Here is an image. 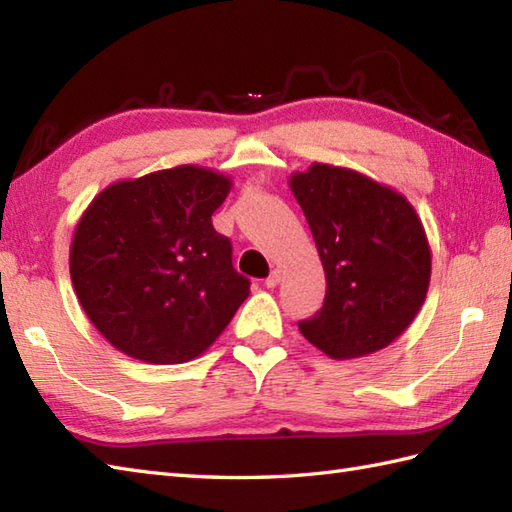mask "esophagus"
Segmentation results:
<instances>
[{
    "instance_id": "1",
    "label": "esophagus",
    "mask_w": 512,
    "mask_h": 512,
    "mask_svg": "<svg viewBox=\"0 0 512 512\" xmlns=\"http://www.w3.org/2000/svg\"><path fill=\"white\" fill-rule=\"evenodd\" d=\"M279 281H281V270L279 268H275L273 273L268 275V279H266V288H275V286H279Z\"/></svg>"
}]
</instances>
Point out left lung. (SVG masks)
I'll return each mask as SVG.
<instances>
[{
    "mask_svg": "<svg viewBox=\"0 0 512 512\" xmlns=\"http://www.w3.org/2000/svg\"><path fill=\"white\" fill-rule=\"evenodd\" d=\"M290 189L325 270V301L301 334L336 361L383 350L420 312L431 248L416 209L354 169L312 162Z\"/></svg>",
    "mask_w": 512,
    "mask_h": 512,
    "instance_id": "1",
    "label": "left lung"
}]
</instances>
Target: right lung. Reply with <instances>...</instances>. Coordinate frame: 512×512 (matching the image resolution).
<instances>
[{
  "label": "right lung",
  "mask_w": 512,
  "mask_h": 512,
  "mask_svg": "<svg viewBox=\"0 0 512 512\" xmlns=\"http://www.w3.org/2000/svg\"><path fill=\"white\" fill-rule=\"evenodd\" d=\"M231 187L213 169L180 165L118 180L83 211L72 286L116 350L151 365L187 363L231 323L250 281L211 222Z\"/></svg>",
  "instance_id": "obj_1"
}]
</instances>
